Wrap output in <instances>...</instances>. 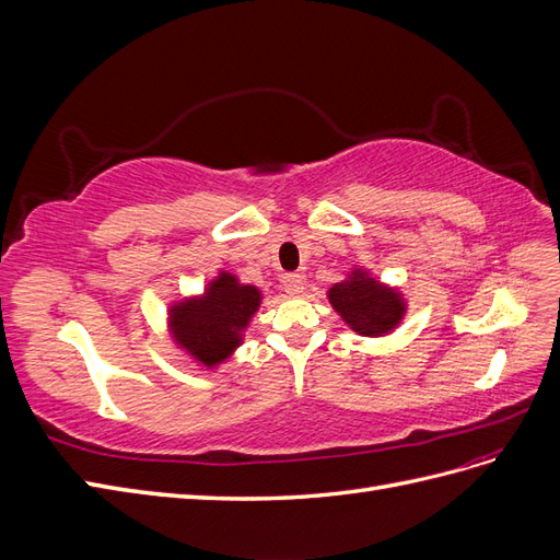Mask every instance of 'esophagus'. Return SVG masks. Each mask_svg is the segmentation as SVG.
Masks as SVG:
<instances>
[{
	"label": "esophagus",
	"mask_w": 560,
	"mask_h": 560,
	"mask_svg": "<svg viewBox=\"0 0 560 560\" xmlns=\"http://www.w3.org/2000/svg\"><path fill=\"white\" fill-rule=\"evenodd\" d=\"M282 284H284V292H287V294H290V296H299V294L303 292V284H306V278H303L301 273H287L284 280H282Z\"/></svg>",
	"instance_id": "34e87169"
}]
</instances>
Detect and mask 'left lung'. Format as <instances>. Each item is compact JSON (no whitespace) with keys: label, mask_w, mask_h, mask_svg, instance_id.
<instances>
[{"label":"left lung","mask_w":560,"mask_h":560,"mask_svg":"<svg viewBox=\"0 0 560 560\" xmlns=\"http://www.w3.org/2000/svg\"><path fill=\"white\" fill-rule=\"evenodd\" d=\"M327 299L354 334L369 338L393 334L409 311L399 287L381 282L364 266H354L341 282H334Z\"/></svg>","instance_id":"obj_1"}]
</instances>
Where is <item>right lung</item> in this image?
<instances>
[{
	"instance_id": "obj_1",
	"label": "right lung",
	"mask_w": 560,
	"mask_h": 560,
	"mask_svg": "<svg viewBox=\"0 0 560 560\" xmlns=\"http://www.w3.org/2000/svg\"><path fill=\"white\" fill-rule=\"evenodd\" d=\"M261 301L264 292L257 284L241 282L229 270H217L200 294L182 296L167 306L165 327L175 348L189 354L202 371H212L243 346Z\"/></svg>"
}]
</instances>
